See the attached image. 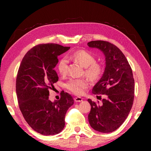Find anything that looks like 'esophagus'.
Masks as SVG:
<instances>
[{
	"mask_svg": "<svg viewBox=\"0 0 151 151\" xmlns=\"http://www.w3.org/2000/svg\"><path fill=\"white\" fill-rule=\"evenodd\" d=\"M74 100H75L76 103H80V102L83 101V98H81V97H75Z\"/></svg>",
	"mask_w": 151,
	"mask_h": 151,
	"instance_id": "34e87169",
	"label": "esophagus"
}]
</instances>
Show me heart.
<instances>
[{
    "instance_id": "b5f03b06",
    "label": "heart",
    "mask_w": 151,
    "mask_h": 151,
    "mask_svg": "<svg viewBox=\"0 0 151 151\" xmlns=\"http://www.w3.org/2000/svg\"><path fill=\"white\" fill-rule=\"evenodd\" d=\"M71 57L74 60L85 67V75L91 81H98L103 72V67L100 63H96L95 57L88 51L79 50L73 52ZM68 60L63 57L58 61L57 68L60 75H64L67 72ZM88 82L85 79L71 78L66 84V87L73 93L81 95L87 88Z\"/></svg>"
}]
</instances>
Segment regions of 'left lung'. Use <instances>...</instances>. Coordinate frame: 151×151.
Segmentation results:
<instances>
[{
    "label": "left lung",
    "mask_w": 151,
    "mask_h": 151,
    "mask_svg": "<svg viewBox=\"0 0 151 151\" xmlns=\"http://www.w3.org/2000/svg\"><path fill=\"white\" fill-rule=\"evenodd\" d=\"M87 45L103 52L106 65L103 76L93 88L94 94H104L106 98L101 103L88 99L91 106L89 124L96 131L113 132L124 122L133 104L134 81L131 67L115 45L103 40H94Z\"/></svg>",
    "instance_id": "obj_1"
}]
</instances>
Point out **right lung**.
Masks as SVG:
<instances>
[{
	"mask_svg": "<svg viewBox=\"0 0 151 151\" xmlns=\"http://www.w3.org/2000/svg\"><path fill=\"white\" fill-rule=\"evenodd\" d=\"M70 48L52 43L35 46L22 58L18 71L16 92L20 111L34 131L46 136L62 131L66 111L74 104L72 96L63 91L58 101L48 99V90L58 80L54 69L58 56Z\"/></svg>",
	"mask_w": 151,
	"mask_h": 151,
	"instance_id": "right-lung-1",
	"label": "right lung"
}]
</instances>
